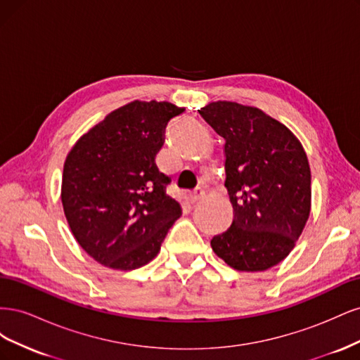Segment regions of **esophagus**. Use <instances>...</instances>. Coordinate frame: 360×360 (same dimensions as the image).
<instances>
[{
    "label": "esophagus",
    "instance_id": "obj_1",
    "mask_svg": "<svg viewBox=\"0 0 360 360\" xmlns=\"http://www.w3.org/2000/svg\"><path fill=\"white\" fill-rule=\"evenodd\" d=\"M202 197H204V191H202L201 188H197V189H193V191L189 193V201L193 204V202L200 201Z\"/></svg>",
    "mask_w": 360,
    "mask_h": 360
}]
</instances>
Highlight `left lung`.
I'll return each mask as SVG.
<instances>
[{
	"instance_id": "left-lung-1",
	"label": "left lung",
	"mask_w": 360,
	"mask_h": 360,
	"mask_svg": "<svg viewBox=\"0 0 360 360\" xmlns=\"http://www.w3.org/2000/svg\"><path fill=\"white\" fill-rule=\"evenodd\" d=\"M225 139V188L231 226L212 249L242 271L281 263L296 245L311 212V169L299 139L252 106L213 102L198 111Z\"/></svg>"
}]
</instances>
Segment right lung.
<instances>
[{"label": "right lung", "instance_id": "right-lung-1", "mask_svg": "<svg viewBox=\"0 0 360 360\" xmlns=\"http://www.w3.org/2000/svg\"><path fill=\"white\" fill-rule=\"evenodd\" d=\"M168 102H130L82 135L68 155L61 201L76 242L97 263L134 270L153 259L181 205L155 158L171 118Z\"/></svg>", "mask_w": 360, "mask_h": 360}]
</instances>
